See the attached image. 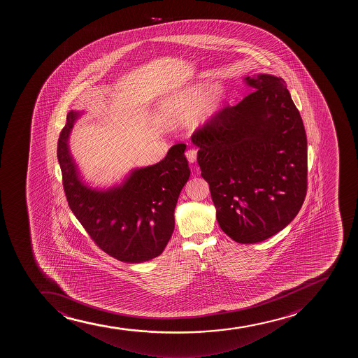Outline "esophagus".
I'll list each match as a JSON object with an SVG mask.
<instances>
[{"mask_svg": "<svg viewBox=\"0 0 358 358\" xmlns=\"http://www.w3.org/2000/svg\"><path fill=\"white\" fill-rule=\"evenodd\" d=\"M185 156H187V159H188L189 162H196V159H197V150L194 149V148L188 149V150L185 151Z\"/></svg>", "mask_w": 358, "mask_h": 358, "instance_id": "esophagus-1", "label": "esophagus"}]
</instances>
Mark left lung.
I'll return each instance as SVG.
<instances>
[{
    "mask_svg": "<svg viewBox=\"0 0 358 358\" xmlns=\"http://www.w3.org/2000/svg\"><path fill=\"white\" fill-rule=\"evenodd\" d=\"M254 92L192 134L222 230L238 243L273 236L306 195V129L283 78H245Z\"/></svg>",
    "mask_w": 358,
    "mask_h": 358,
    "instance_id": "left-lung-1",
    "label": "left lung"
}]
</instances>
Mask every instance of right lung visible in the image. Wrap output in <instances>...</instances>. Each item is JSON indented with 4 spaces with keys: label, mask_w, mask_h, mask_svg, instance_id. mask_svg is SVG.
I'll return each instance as SVG.
<instances>
[{
    "label": "right lung",
    "mask_w": 358,
    "mask_h": 358,
    "mask_svg": "<svg viewBox=\"0 0 358 358\" xmlns=\"http://www.w3.org/2000/svg\"><path fill=\"white\" fill-rule=\"evenodd\" d=\"M81 113L66 115L57 142L63 188L73 214L99 247L121 262L142 263L162 254L175 228L173 211L190 176L185 143L170 148L154 166L136 168L111 188L82 181L69 136Z\"/></svg>",
    "instance_id": "obj_1"
}]
</instances>
